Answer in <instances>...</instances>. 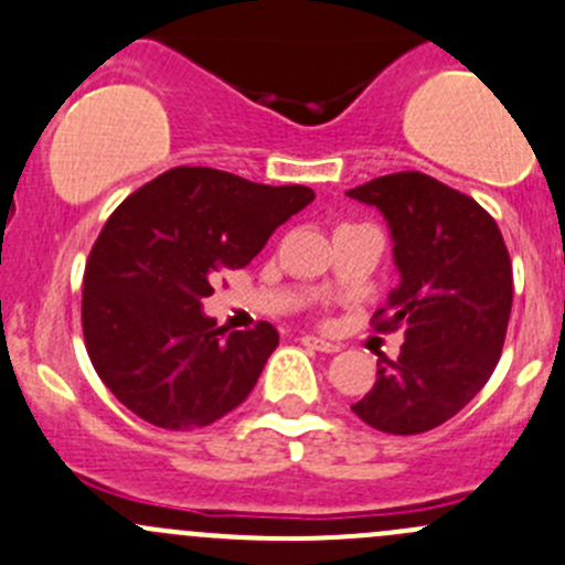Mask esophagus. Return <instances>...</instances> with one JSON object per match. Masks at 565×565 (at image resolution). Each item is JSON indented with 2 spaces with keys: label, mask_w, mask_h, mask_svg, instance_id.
Masks as SVG:
<instances>
[{
  "label": "esophagus",
  "mask_w": 565,
  "mask_h": 565,
  "mask_svg": "<svg viewBox=\"0 0 565 565\" xmlns=\"http://www.w3.org/2000/svg\"><path fill=\"white\" fill-rule=\"evenodd\" d=\"M303 344L311 350H320V353H339V344L322 337H303Z\"/></svg>",
  "instance_id": "34e87169"
}]
</instances>
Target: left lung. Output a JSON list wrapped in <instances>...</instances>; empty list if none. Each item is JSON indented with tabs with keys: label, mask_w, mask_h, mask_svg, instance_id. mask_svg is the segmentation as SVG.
Segmentation results:
<instances>
[{
	"label": "left lung",
	"mask_w": 565,
	"mask_h": 565,
	"mask_svg": "<svg viewBox=\"0 0 565 565\" xmlns=\"http://www.w3.org/2000/svg\"><path fill=\"white\" fill-rule=\"evenodd\" d=\"M348 195L377 206L394 239L399 284L372 328L405 333L397 361L383 359L375 386L350 408L383 434H425L452 419L500 361L511 256L494 217L428 173H388Z\"/></svg>",
	"instance_id": "obj_1"
}]
</instances>
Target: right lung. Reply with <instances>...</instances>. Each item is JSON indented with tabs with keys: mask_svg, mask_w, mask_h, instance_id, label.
<instances>
[{
	"mask_svg": "<svg viewBox=\"0 0 565 565\" xmlns=\"http://www.w3.org/2000/svg\"><path fill=\"white\" fill-rule=\"evenodd\" d=\"M315 201L303 184H256L215 168H171L104 223L85 265L82 333L104 386L140 419L195 430L237 408L278 331L217 328L212 284L245 267Z\"/></svg>",
	"mask_w": 565,
	"mask_h": 565,
	"instance_id": "1",
	"label": "right lung"
}]
</instances>
